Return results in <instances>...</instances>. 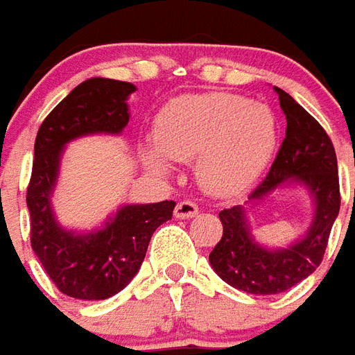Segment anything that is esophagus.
<instances>
[{"label": "esophagus", "mask_w": 355, "mask_h": 355, "mask_svg": "<svg viewBox=\"0 0 355 355\" xmlns=\"http://www.w3.org/2000/svg\"><path fill=\"white\" fill-rule=\"evenodd\" d=\"M198 214V206L195 202H189V200H182L178 202L175 210H173V216L180 218V220H189V218H195Z\"/></svg>", "instance_id": "obj_1"}]
</instances>
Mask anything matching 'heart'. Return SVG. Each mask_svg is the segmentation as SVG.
<instances>
[{
    "mask_svg": "<svg viewBox=\"0 0 355 355\" xmlns=\"http://www.w3.org/2000/svg\"><path fill=\"white\" fill-rule=\"evenodd\" d=\"M155 145L143 162L170 175L172 160L193 162L200 189L218 198L245 193L270 164L279 141L277 118L268 105L212 92L183 95L166 105L155 122Z\"/></svg>",
    "mask_w": 355,
    "mask_h": 355,
    "instance_id": "heart-1",
    "label": "heart"
}]
</instances>
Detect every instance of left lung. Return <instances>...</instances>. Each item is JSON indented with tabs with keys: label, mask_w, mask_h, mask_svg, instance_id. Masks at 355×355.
<instances>
[{
	"label": "left lung",
	"mask_w": 355,
	"mask_h": 355,
	"mask_svg": "<svg viewBox=\"0 0 355 355\" xmlns=\"http://www.w3.org/2000/svg\"><path fill=\"white\" fill-rule=\"evenodd\" d=\"M279 105L286 118L283 145L245 206L220 212L223 235L210 252V266L227 285L248 294L285 293L315 271L340 210L338 164L325 130L308 110L279 87ZM302 187L312 198L311 227L285 247L262 245L253 237L248 212L279 189Z\"/></svg>",
	"instance_id": "8db88e82"
}]
</instances>
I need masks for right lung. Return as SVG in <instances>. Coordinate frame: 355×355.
Returning <instances> with one entry per match:
<instances>
[{"instance_id": "obj_1", "label": "right lung", "mask_w": 355, "mask_h": 355, "mask_svg": "<svg viewBox=\"0 0 355 355\" xmlns=\"http://www.w3.org/2000/svg\"><path fill=\"white\" fill-rule=\"evenodd\" d=\"M135 89L130 82L89 78L37 130L26 191L30 243L55 286L78 300H105L120 293L137 275L153 233L172 220L173 200L120 206L89 231L64 227L53 210L67 145L87 135H120L130 122L128 99Z\"/></svg>"}]
</instances>
